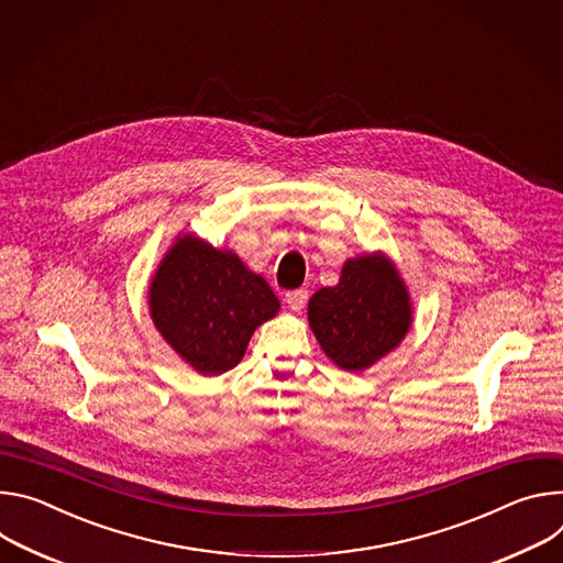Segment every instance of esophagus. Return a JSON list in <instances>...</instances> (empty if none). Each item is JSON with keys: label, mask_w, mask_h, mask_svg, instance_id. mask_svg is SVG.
Returning a JSON list of instances; mask_svg holds the SVG:
<instances>
[{"label": "esophagus", "mask_w": 563, "mask_h": 563, "mask_svg": "<svg viewBox=\"0 0 563 563\" xmlns=\"http://www.w3.org/2000/svg\"><path fill=\"white\" fill-rule=\"evenodd\" d=\"M308 301V290L306 288H295V290H288L286 292V303L292 308V310H301Z\"/></svg>", "instance_id": "obj_1"}]
</instances>
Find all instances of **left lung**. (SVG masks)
<instances>
[{"instance_id": "left-lung-1", "label": "left lung", "mask_w": 563, "mask_h": 563, "mask_svg": "<svg viewBox=\"0 0 563 563\" xmlns=\"http://www.w3.org/2000/svg\"><path fill=\"white\" fill-rule=\"evenodd\" d=\"M308 322L338 366L362 371L398 346L411 324V306L394 266L368 255L349 260L338 286L310 297Z\"/></svg>"}]
</instances>
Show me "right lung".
<instances>
[{"mask_svg": "<svg viewBox=\"0 0 563 563\" xmlns=\"http://www.w3.org/2000/svg\"><path fill=\"white\" fill-rule=\"evenodd\" d=\"M152 318L169 346L203 376L236 366L250 335L279 310L264 277L236 255L183 236L150 286Z\"/></svg>", "mask_w": 563, "mask_h": 563, "instance_id": "right-lung-1", "label": "right lung"}]
</instances>
